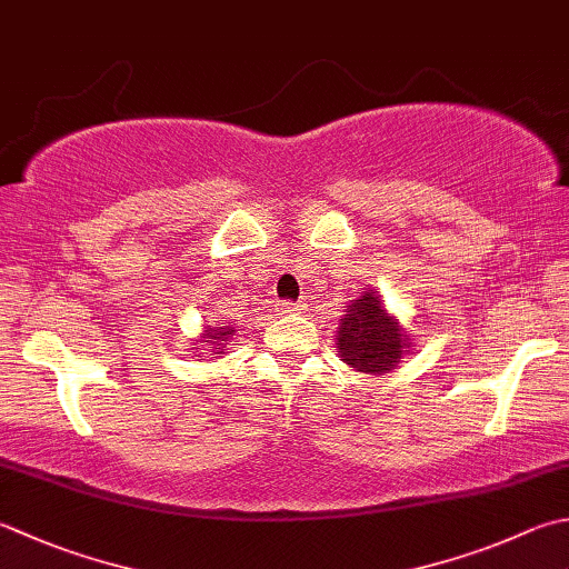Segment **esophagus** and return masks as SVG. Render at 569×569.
<instances>
[{
	"label": "esophagus",
	"mask_w": 569,
	"mask_h": 569,
	"mask_svg": "<svg viewBox=\"0 0 569 569\" xmlns=\"http://www.w3.org/2000/svg\"><path fill=\"white\" fill-rule=\"evenodd\" d=\"M298 310H303L300 303H281V313H298Z\"/></svg>",
	"instance_id": "1"
}]
</instances>
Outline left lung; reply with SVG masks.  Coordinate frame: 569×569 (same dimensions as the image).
Wrapping results in <instances>:
<instances>
[{"mask_svg":"<svg viewBox=\"0 0 569 569\" xmlns=\"http://www.w3.org/2000/svg\"><path fill=\"white\" fill-rule=\"evenodd\" d=\"M336 330V348L340 360L355 372L387 375L415 350V336L387 313L377 288H365L362 296L350 300L342 310Z\"/></svg>","mask_w":569,"mask_h":569,"instance_id":"obj_1","label":"left lung"}]
</instances>
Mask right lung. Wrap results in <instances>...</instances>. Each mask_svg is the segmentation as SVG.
<instances>
[{
	"instance_id": "right-lung-1",
	"label": "right lung",
	"mask_w": 569,
	"mask_h": 569,
	"mask_svg": "<svg viewBox=\"0 0 569 569\" xmlns=\"http://www.w3.org/2000/svg\"><path fill=\"white\" fill-rule=\"evenodd\" d=\"M233 326H204V330L199 332V338L194 340V352H197V358H204V350H211V355H217V358H224V350H227V345H229V340H231V336H233ZM202 343H209V349H202Z\"/></svg>"
}]
</instances>
